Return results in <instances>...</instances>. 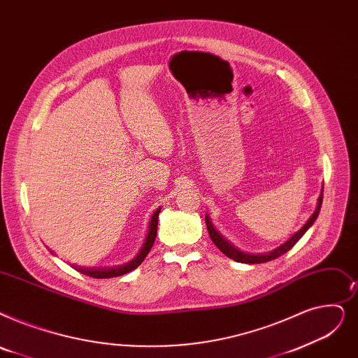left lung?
Returning <instances> with one entry per match:
<instances>
[{
  "instance_id": "1",
  "label": "left lung",
  "mask_w": 358,
  "mask_h": 358,
  "mask_svg": "<svg viewBox=\"0 0 358 358\" xmlns=\"http://www.w3.org/2000/svg\"><path fill=\"white\" fill-rule=\"evenodd\" d=\"M322 201H323V194L319 196L317 208H316L315 213L312 215V217H310V220L307 221V224H306L299 232H295V234H294L287 243H284L282 245H279L278 248H275L273 252H269V253H265V255H248V253H244V252L238 250V248H236L234 245L229 244V243L220 234V232H217V231L212 227L210 220L206 216V227H208L209 237H210V240L215 243V245H216L217 248H220V250H221L225 256H228V257L232 259V260L240 262V263H253V265H255V263H265V262H269V260H273V259H276V257H279V256H282V255H285L288 250H291V248L295 245V243H297V241L304 236V232H306L310 227H312L313 222L316 221V217H317V215H319V212H320V208H322Z\"/></svg>"
}]
</instances>
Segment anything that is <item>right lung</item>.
<instances>
[{"label": "right lung", "mask_w": 358, "mask_h": 358, "mask_svg": "<svg viewBox=\"0 0 358 358\" xmlns=\"http://www.w3.org/2000/svg\"><path fill=\"white\" fill-rule=\"evenodd\" d=\"M159 212H161V208L157 209V212L153 213L152 216V221H150V227H149V234L146 237V241L142 247L141 253H138L131 262L126 263V265H121V266H114V268H80L77 266L76 269L90 276V278H115V276H121L124 273H129L131 272L133 269H136L141 263L145 260V257L148 256V253L150 252V248L155 243V238H157V231H158V216H159Z\"/></svg>", "instance_id": "add662e5"}]
</instances>
